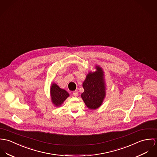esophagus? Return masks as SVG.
<instances>
[{
	"instance_id": "obj_1",
	"label": "esophagus",
	"mask_w": 157,
	"mask_h": 157,
	"mask_svg": "<svg viewBox=\"0 0 157 157\" xmlns=\"http://www.w3.org/2000/svg\"><path fill=\"white\" fill-rule=\"evenodd\" d=\"M78 93L77 91H75L73 92V95L74 96H78Z\"/></svg>"
}]
</instances>
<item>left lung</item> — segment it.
Masks as SVG:
<instances>
[{
	"mask_svg": "<svg viewBox=\"0 0 157 157\" xmlns=\"http://www.w3.org/2000/svg\"><path fill=\"white\" fill-rule=\"evenodd\" d=\"M96 71L87 75L82 85L84 91L81 94L82 99L87 107L91 109L99 108L105 96L103 71L98 66H96Z\"/></svg>",
	"mask_w": 157,
	"mask_h": 157,
	"instance_id": "8db88e82",
	"label": "left lung"
}]
</instances>
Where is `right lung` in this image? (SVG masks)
<instances>
[{
  "mask_svg": "<svg viewBox=\"0 0 157 157\" xmlns=\"http://www.w3.org/2000/svg\"><path fill=\"white\" fill-rule=\"evenodd\" d=\"M51 94L52 102L56 106L62 104L67 97L69 96V93L65 90L60 88L55 84H52Z\"/></svg>",
  "mask_w": 157,
  "mask_h": 157,
  "instance_id": "1",
  "label": "right lung"
}]
</instances>
